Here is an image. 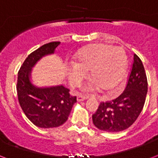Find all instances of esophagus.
Returning a JSON list of instances; mask_svg holds the SVG:
<instances>
[{
  "mask_svg": "<svg viewBox=\"0 0 158 158\" xmlns=\"http://www.w3.org/2000/svg\"><path fill=\"white\" fill-rule=\"evenodd\" d=\"M88 98V97L86 96H83L81 94H79L77 96V101L78 102H82V101H84V100H86Z\"/></svg>",
  "mask_w": 158,
  "mask_h": 158,
  "instance_id": "1",
  "label": "esophagus"
}]
</instances>
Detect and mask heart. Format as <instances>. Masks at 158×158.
<instances>
[{
  "mask_svg": "<svg viewBox=\"0 0 158 158\" xmlns=\"http://www.w3.org/2000/svg\"><path fill=\"white\" fill-rule=\"evenodd\" d=\"M127 68V56L125 50L105 43H94L78 52L74 65L69 69L68 78L72 84H79L89 71L93 82L86 87L89 91L98 88L110 93L122 80Z\"/></svg>",
  "mask_w": 158,
  "mask_h": 158,
  "instance_id": "1",
  "label": "heart"
}]
</instances>
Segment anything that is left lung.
Returning <instances> with one entry per match:
<instances>
[{"instance_id":"1","label":"left lung","mask_w":158,"mask_h":158,"mask_svg":"<svg viewBox=\"0 0 158 158\" xmlns=\"http://www.w3.org/2000/svg\"><path fill=\"white\" fill-rule=\"evenodd\" d=\"M148 81L144 67L137 55L125 91L112 101L101 102L93 115V122L98 129L106 132H120L133 125L144 106Z\"/></svg>"}]
</instances>
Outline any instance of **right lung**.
<instances>
[{
  "mask_svg": "<svg viewBox=\"0 0 158 158\" xmlns=\"http://www.w3.org/2000/svg\"><path fill=\"white\" fill-rule=\"evenodd\" d=\"M60 44L52 42L44 44L25 59L18 73L17 94L19 102L28 119L40 128H55L63 125L69 117L76 97L62 84L38 87L32 82V70L43 57L52 55Z\"/></svg>",
  "mask_w": 158,
  "mask_h": 158,
  "instance_id": "add662e5",
  "label": "right lung"
}]
</instances>
